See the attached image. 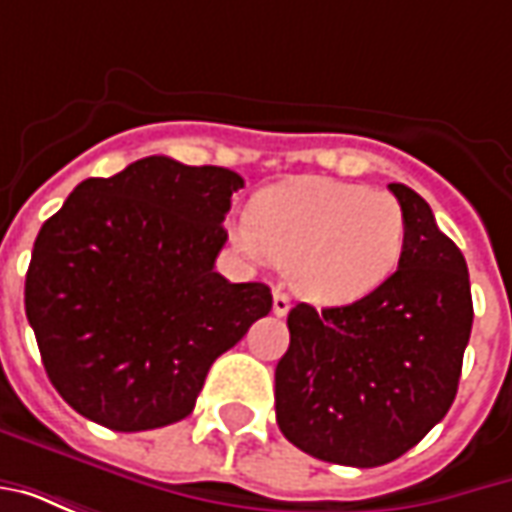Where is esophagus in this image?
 <instances>
[{
    "mask_svg": "<svg viewBox=\"0 0 512 512\" xmlns=\"http://www.w3.org/2000/svg\"><path fill=\"white\" fill-rule=\"evenodd\" d=\"M290 312V296L285 290H274V315H288Z\"/></svg>",
    "mask_w": 512,
    "mask_h": 512,
    "instance_id": "esophagus-1",
    "label": "esophagus"
}]
</instances>
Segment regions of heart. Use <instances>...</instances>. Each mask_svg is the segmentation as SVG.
Masks as SVG:
<instances>
[{
  "mask_svg": "<svg viewBox=\"0 0 512 512\" xmlns=\"http://www.w3.org/2000/svg\"><path fill=\"white\" fill-rule=\"evenodd\" d=\"M246 255L285 268L315 304H348L384 285L406 244V213L389 191L334 178L268 186L235 230Z\"/></svg>",
  "mask_w": 512,
  "mask_h": 512,
  "instance_id": "obj_1",
  "label": "heart"
}]
</instances>
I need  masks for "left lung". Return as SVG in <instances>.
<instances>
[{
    "instance_id": "8db88e82",
    "label": "left lung",
    "mask_w": 512,
    "mask_h": 512,
    "mask_svg": "<svg viewBox=\"0 0 512 512\" xmlns=\"http://www.w3.org/2000/svg\"><path fill=\"white\" fill-rule=\"evenodd\" d=\"M397 271L365 299L288 315L290 348L274 376L277 425L290 444L340 466H384L450 411L472 334V288L461 249L430 205L403 183Z\"/></svg>"
}]
</instances>
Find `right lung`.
<instances>
[{
    "label": "right lung",
    "mask_w": 512,
    "mask_h": 512,
    "mask_svg": "<svg viewBox=\"0 0 512 512\" xmlns=\"http://www.w3.org/2000/svg\"><path fill=\"white\" fill-rule=\"evenodd\" d=\"M244 178L147 156L82 180L40 227L24 307L43 367L82 417L123 433L189 417L211 365L271 310L213 271Z\"/></svg>",
    "instance_id": "right-lung-1"
}]
</instances>
